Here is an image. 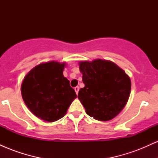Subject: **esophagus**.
<instances>
[{
	"mask_svg": "<svg viewBox=\"0 0 158 158\" xmlns=\"http://www.w3.org/2000/svg\"><path fill=\"white\" fill-rule=\"evenodd\" d=\"M74 90H75V91H76V93H77V94H78V93H79V87L77 86L75 88H74Z\"/></svg>",
	"mask_w": 158,
	"mask_h": 158,
	"instance_id": "esophagus-1",
	"label": "esophagus"
}]
</instances>
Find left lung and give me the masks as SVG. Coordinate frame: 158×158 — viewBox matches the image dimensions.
<instances>
[{
    "instance_id": "8db88e82",
    "label": "left lung",
    "mask_w": 158,
    "mask_h": 158,
    "mask_svg": "<svg viewBox=\"0 0 158 158\" xmlns=\"http://www.w3.org/2000/svg\"><path fill=\"white\" fill-rule=\"evenodd\" d=\"M84 88L78 98L90 117L110 120L126 106L131 93V79L114 62L96 59L79 63Z\"/></svg>"
}]
</instances>
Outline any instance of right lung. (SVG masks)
Returning <instances> with one entry per match:
<instances>
[{
    "instance_id": "add662e5",
    "label": "right lung",
    "mask_w": 158,
    "mask_h": 158,
    "mask_svg": "<svg viewBox=\"0 0 158 158\" xmlns=\"http://www.w3.org/2000/svg\"><path fill=\"white\" fill-rule=\"evenodd\" d=\"M65 65L54 61L41 63L27 74L21 84V95L27 108L46 122L62 118L77 97L63 76Z\"/></svg>"
}]
</instances>
